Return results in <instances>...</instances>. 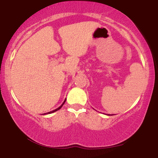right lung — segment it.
<instances>
[{"label": "right lung", "instance_id": "1", "mask_svg": "<svg viewBox=\"0 0 158 158\" xmlns=\"http://www.w3.org/2000/svg\"><path fill=\"white\" fill-rule=\"evenodd\" d=\"M65 101H66V99H64V102H63V103H62V105H61V106H59V108H56V109H55V110H52V111H50V112H48V113H47V114H51V113H53V112H56V110H59V109H60V108H61V107H62V106H63V105H64V104Z\"/></svg>", "mask_w": 158, "mask_h": 158}]
</instances>
